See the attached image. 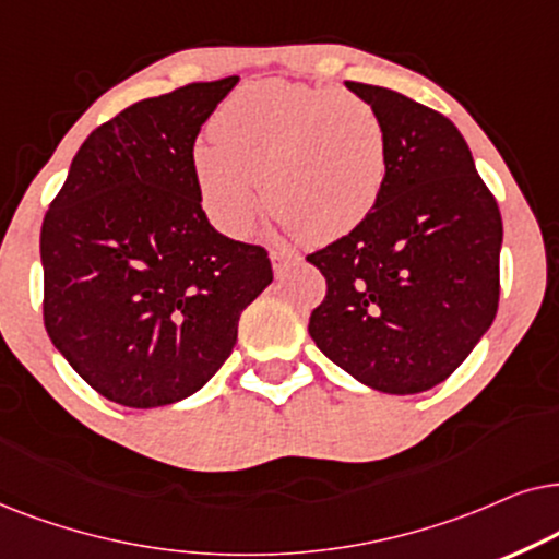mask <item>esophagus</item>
I'll list each match as a JSON object with an SVG mask.
<instances>
[{"instance_id": "34e87169", "label": "esophagus", "mask_w": 559, "mask_h": 559, "mask_svg": "<svg viewBox=\"0 0 559 559\" xmlns=\"http://www.w3.org/2000/svg\"><path fill=\"white\" fill-rule=\"evenodd\" d=\"M296 260H299V255L292 250H271V263L275 275H284L288 271V265H294Z\"/></svg>"}]
</instances>
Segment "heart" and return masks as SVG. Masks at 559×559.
Returning a JSON list of instances; mask_svg holds the SVG:
<instances>
[{
  "label": "heart",
  "instance_id": "b5f03b06",
  "mask_svg": "<svg viewBox=\"0 0 559 559\" xmlns=\"http://www.w3.org/2000/svg\"><path fill=\"white\" fill-rule=\"evenodd\" d=\"M212 143L191 153L193 181L222 233H250L265 206L309 242L362 225L381 202L391 140L381 111L332 86L267 79L229 96L212 119Z\"/></svg>",
  "mask_w": 559,
  "mask_h": 559
}]
</instances>
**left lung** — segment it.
Listing matches in <instances>:
<instances>
[{
    "instance_id": "1",
    "label": "left lung",
    "mask_w": 559,
    "mask_h": 559,
    "mask_svg": "<svg viewBox=\"0 0 559 559\" xmlns=\"http://www.w3.org/2000/svg\"><path fill=\"white\" fill-rule=\"evenodd\" d=\"M345 86L381 111L391 168L370 217L307 255L326 278L309 334L355 381L408 396L455 373L493 324L501 212L448 117L393 88Z\"/></svg>"
}]
</instances>
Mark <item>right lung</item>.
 <instances>
[{
	"label": "right lung",
	"mask_w": 559,
	"mask_h": 559,
	"mask_svg": "<svg viewBox=\"0 0 559 559\" xmlns=\"http://www.w3.org/2000/svg\"><path fill=\"white\" fill-rule=\"evenodd\" d=\"M237 76L143 99L73 155L40 229L43 319L69 366L130 408L197 393L273 281L260 245L210 225L193 181L199 130Z\"/></svg>",
	"instance_id": "right-lung-1"
}]
</instances>
